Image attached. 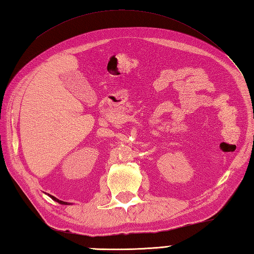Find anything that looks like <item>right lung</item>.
Wrapping results in <instances>:
<instances>
[{
	"label": "right lung",
	"mask_w": 254,
	"mask_h": 254,
	"mask_svg": "<svg viewBox=\"0 0 254 254\" xmlns=\"http://www.w3.org/2000/svg\"><path fill=\"white\" fill-rule=\"evenodd\" d=\"M52 199H53V201H56V202H58V203H60V204H66L67 205V203L66 202H63V201H60V199H58L57 197H55V196H53V195H49Z\"/></svg>",
	"instance_id": "add662e5"
}]
</instances>
